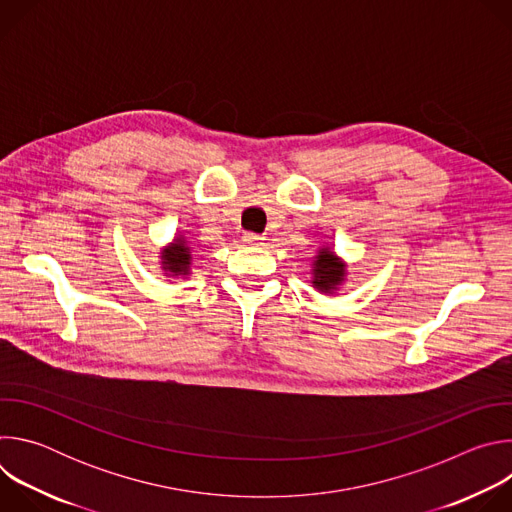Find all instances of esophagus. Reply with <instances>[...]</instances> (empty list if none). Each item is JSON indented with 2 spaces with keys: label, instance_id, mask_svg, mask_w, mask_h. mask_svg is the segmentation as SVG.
<instances>
[{
  "label": "esophagus",
  "instance_id": "34e87169",
  "mask_svg": "<svg viewBox=\"0 0 512 512\" xmlns=\"http://www.w3.org/2000/svg\"><path fill=\"white\" fill-rule=\"evenodd\" d=\"M243 241H245L247 245H261L263 237H261V235H255V233H245V235H243Z\"/></svg>",
  "mask_w": 512,
  "mask_h": 512
}]
</instances>
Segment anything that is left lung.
<instances>
[{
    "label": "left lung",
    "instance_id": "obj_1",
    "mask_svg": "<svg viewBox=\"0 0 512 512\" xmlns=\"http://www.w3.org/2000/svg\"><path fill=\"white\" fill-rule=\"evenodd\" d=\"M312 287L320 294H338L348 281V265L330 245L318 247L316 255L312 257Z\"/></svg>",
    "mask_w": 512,
    "mask_h": 512
}]
</instances>
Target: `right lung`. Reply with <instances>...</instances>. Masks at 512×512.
<instances>
[{"label":"right lung","mask_w":512,"mask_h":512,"mask_svg":"<svg viewBox=\"0 0 512 512\" xmlns=\"http://www.w3.org/2000/svg\"><path fill=\"white\" fill-rule=\"evenodd\" d=\"M160 267L168 279H186L192 267V247L184 235H176L160 249Z\"/></svg>","instance_id":"add662e5"}]
</instances>
